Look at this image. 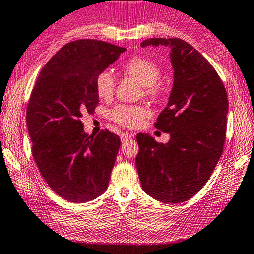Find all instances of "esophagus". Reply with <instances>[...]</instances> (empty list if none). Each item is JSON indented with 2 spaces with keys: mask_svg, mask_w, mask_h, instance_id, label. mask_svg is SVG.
<instances>
[{
  "mask_svg": "<svg viewBox=\"0 0 254 254\" xmlns=\"http://www.w3.org/2000/svg\"><path fill=\"white\" fill-rule=\"evenodd\" d=\"M133 138V134H130V133H122L121 134V141L122 143H126L127 140H129V139Z\"/></svg>",
  "mask_w": 254,
  "mask_h": 254,
  "instance_id": "esophagus-1",
  "label": "esophagus"
}]
</instances>
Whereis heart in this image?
Wrapping results in <instances>:
<instances>
[{"mask_svg": "<svg viewBox=\"0 0 254 254\" xmlns=\"http://www.w3.org/2000/svg\"><path fill=\"white\" fill-rule=\"evenodd\" d=\"M122 71L125 75L137 80L144 87V93L149 97H156L160 93L156 82L160 80L161 70L155 62L143 57H134L124 65ZM115 87V76L109 70H103L95 77V91L100 99H109L113 97ZM145 115V109L137 105H119L110 114L114 121L126 127L140 125Z\"/></svg>", "mask_w": 254, "mask_h": 254, "instance_id": "b5f03b06", "label": "heart"}]
</instances>
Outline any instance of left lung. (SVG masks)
<instances>
[{"label":"left lung","mask_w":254,"mask_h":254,"mask_svg":"<svg viewBox=\"0 0 254 254\" xmlns=\"http://www.w3.org/2000/svg\"><path fill=\"white\" fill-rule=\"evenodd\" d=\"M160 45L171 48L174 81L155 127L171 138L163 144L137 134L135 166L148 195L179 203L202 189L222 156L229 103L222 80L200 52L181 39H149L140 46Z\"/></svg>","instance_id":"1"}]
</instances>
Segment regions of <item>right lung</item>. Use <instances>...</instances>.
Masks as SVG:
<instances>
[{
	"label": "right lung",
	"instance_id": "1",
	"mask_svg": "<svg viewBox=\"0 0 254 254\" xmlns=\"http://www.w3.org/2000/svg\"><path fill=\"white\" fill-rule=\"evenodd\" d=\"M126 48L104 41L66 43L42 67L26 109L37 167L57 195L70 202L94 200L108 188L121 140L105 129L84 133L81 117L99 103L95 77Z\"/></svg>",
	"mask_w": 254,
	"mask_h": 254
}]
</instances>
